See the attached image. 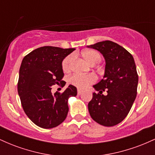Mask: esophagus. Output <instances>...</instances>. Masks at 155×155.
I'll use <instances>...</instances> for the list:
<instances>
[{"instance_id":"esophagus-1","label":"esophagus","mask_w":155,"mask_h":155,"mask_svg":"<svg viewBox=\"0 0 155 155\" xmlns=\"http://www.w3.org/2000/svg\"><path fill=\"white\" fill-rule=\"evenodd\" d=\"M77 93H78V95H81V93H82V90H78V91H77Z\"/></svg>"}]
</instances>
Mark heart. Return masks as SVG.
Instances as JSON below:
<instances>
[{"label": "heart", "mask_w": 155, "mask_h": 155, "mask_svg": "<svg viewBox=\"0 0 155 155\" xmlns=\"http://www.w3.org/2000/svg\"><path fill=\"white\" fill-rule=\"evenodd\" d=\"M81 54L86 61L91 65H95L98 63L101 60V54L95 50H86L83 51ZM73 58H74V56L72 54L68 55L64 58L62 62V68L64 72H68L71 70ZM95 81L96 77L92 74H88V75L74 74L69 78V82L79 89L87 87L89 85L93 84Z\"/></svg>", "instance_id": "obj_1"}]
</instances>
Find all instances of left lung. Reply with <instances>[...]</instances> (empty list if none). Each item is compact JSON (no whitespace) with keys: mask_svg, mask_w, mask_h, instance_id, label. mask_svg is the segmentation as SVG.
Segmentation results:
<instances>
[{"mask_svg":"<svg viewBox=\"0 0 155 155\" xmlns=\"http://www.w3.org/2000/svg\"><path fill=\"white\" fill-rule=\"evenodd\" d=\"M99 51L106 60L105 74L93 87L88 104L92 119L101 125L111 127L120 123L128 114L136 97L138 76L132 54L111 41L87 46ZM107 94L103 95V91Z\"/></svg>","mask_w":155,"mask_h":155,"instance_id":"left-lung-1","label":"left lung"}]
</instances>
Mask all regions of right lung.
<instances>
[{
	"instance_id": "right-lung-1",
	"label": "right lung",
	"mask_w": 155,
	"mask_h": 155,
	"mask_svg": "<svg viewBox=\"0 0 155 155\" xmlns=\"http://www.w3.org/2000/svg\"><path fill=\"white\" fill-rule=\"evenodd\" d=\"M74 50L46 46L23 58L17 90L25 113L38 127L50 129L61 124L68 112V100L77 95L76 87L71 84L63 93L51 92V87L56 84L65 86L62 62Z\"/></svg>"
}]
</instances>
